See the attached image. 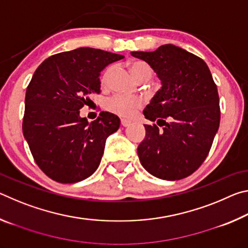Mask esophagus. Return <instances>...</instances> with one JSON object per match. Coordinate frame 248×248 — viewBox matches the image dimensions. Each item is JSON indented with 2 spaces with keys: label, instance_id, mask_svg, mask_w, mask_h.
Masks as SVG:
<instances>
[{
  "label": "esophagus",
  "instance_id": "1",
  "mask_svg": "<svg viewBox=\"0 0 248 248\" xmlns=\"http://www.w3.org/2000/svg\"><path fill=\"white\" fill-rule=\"evenodd\" d=\"M130 124H131V121L121 119V125H123V127H128V125H130Z\"/></svg>",
  "mask_w": 248,
  "mask_h": 248
}]
</instances>
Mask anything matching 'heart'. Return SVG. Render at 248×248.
<instances>
[{"instance_id":"b5f03b06","label":"heart","mask_w":248,"mask_h":248,"mask_svg":"<svg viewBox=\"0 0 248 248\" xmlns=\"http://www.w3.org/2000/svg\"><path fill=\"white\" fill-rule=\"evenodd\" d=\"M129 68L133 77L137 79L148 78L152 77V68L144 61L136 60L129 62ZM112 72V68H108L105 71L102 77V84L106 85L109 78V75ZM143 106V99L140 97H131V96L124 95H115L108 98L105 103V108L112 114L118 115L123 118H132L137 115V112Z\"/></svg>"}]
</instances>
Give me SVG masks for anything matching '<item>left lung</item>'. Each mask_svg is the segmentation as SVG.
I'll use <instances>...</instances> for the list:
<instances>
[{
  "label": "left lung",
  "instance_id": "left-lung-1",
  "mask_svg": "<svg viewBox=\"0 0 248 248\" xmlns=\"http://www.w3.org/2000/svg\"><path fill=\"white\" fill-rule=\"evenodd\" d=\"M162 82L143 110L145 138L138 146L142 166L155 177L178 180L202 164L220 124V99L211 72L199 57L174 45L134 51Z\"/></svg>",
  "mask_w": 248,
  "mask_h": 248
}]
</instances>
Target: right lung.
<instances>
[{"mask_svg":"<svg viewBox=\"0 0 248 248\" xmlns=\"http://www.w3.org/2000/svg\"><path fill=\"white\" fill-rule=\"evenodd\" d=\"M121 54L94 48L60 52L41 63L26 90L23 133L36 164L53 180L78 183L94 173L120 119L102 111L89 123L79 109L100 93V72Z\"/></svg>","mask_w":248,"mask_h":248,"instance_id":"add662e5","label":"right lung"}]
</instances>
